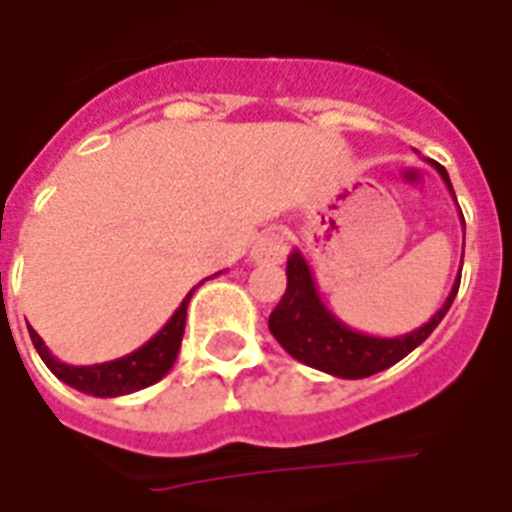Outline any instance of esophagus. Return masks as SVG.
Returning <instances> with one entry per match:
<instances>
[{
	"mask_svg": "<svg viewBox=\"0 0 512 512\" xmlns=\"http://www.w3.org/2000/svg\"><path fill=\"white\" fill-rule=\"evenodd\" d=\"M288 255V238L279 230H263L257 235L255 246H252V260L255 263H282Z\"/></svg>",
	"mask_w": 512,
	"mask_h": 512,
	"instance_id": "obj_1",
	"label": "esophagus"
}]
</instances>
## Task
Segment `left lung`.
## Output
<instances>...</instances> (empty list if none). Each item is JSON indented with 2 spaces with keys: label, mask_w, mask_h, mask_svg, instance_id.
<instances>
[{
  "label": "left lung",
  "mask_w": 512,
  "mask_h": 512,
  "mask_svg": "<svg viewBox=\"0 0 512 512\" xmlns=\"http://www.w3.org/2000/svg\"><path fill=\"white\" fill-rule=\"evenodd\" d=\"M430 167L439 172L441 180L447 183V189L452 191L447 169L436 161H430ZM452 197H455V191H452ZM463 235H466V224H463ZM458 285H461V271L455 277V285H452L447 301L441 304V310L428 323H422L419 329L397 334V337H376V334L351 329L323 304L310 263L304 260L299 249H293L288 255V290L271 312L268 329L277 337V343L293 359H299L301 365H310L337 378L376 376L386 367L397 365L403 356H408L417 345L428 340L430 332L439 326L441 318L452 307Z\"/></svg>",
  "instance_id": "left-lung-1"
}]
</instances>
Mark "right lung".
I'll use <instances>...</instances> for the list:
<instances>
[{"instance_id":"obj_1","label":"right lung","mask_w":512,"mask_h":512,"mask_svg":"<svg viewBox=\"0 0 512 512\" xmlns=\"http://www.w3.org/2000/svg\"><path fill=\"white\" fill-rule=\"evenodd\" d=\"M191 293L180 301V307L161 326V332L153 334L142 348H136L128 356H120V359H112V362H101V365H65L51 354L35 329H29V337H32V345H35L40 359L46 362V367L60 378L62 384L93 397L131 395V392H139V389L161 381L175 365L183 329H186V307H189Z\"/></svg>"}]
</instances>
